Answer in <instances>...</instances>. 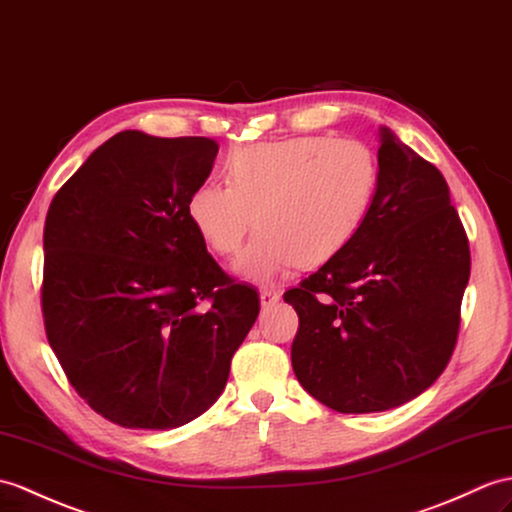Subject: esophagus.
Returning <instances> with one entry per match:
<instances>
[{"label":"esophagus","mask_w":512,"mask_h":512,"mask_svg":"<svg viewBox=\"0 0 512 512\" xmlns=\"http://www.w3.org/2000/svg\"><path fill=\"white\" fill-rule=\"evenodd\" d=\"M279 299H281V292L279 290L264 288V290L259 292V301H261V307H264V310H268V307H272V305H277Z\"/></svg>","instance_id":"1"}]
</instances>
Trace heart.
Returning <instances> with one entry per match:
<instances>
[{"label": "heart", "mask_w": 512, "mask_h": 512, "mask_svg": "<svg viewBox=\"0 0 512 512\" xmlns=\"http://www.w3.org/2000/svg\"><path fill=\"white\" fill-rule=\"evenodd\" d=\"M227 181H202L187 216L213 253L235 255L246 281L272 283L296 264L338 255L362 229L379 183L375 152L358 139L303 135L235 150Z\"/></svg>", "instance_id": "obj_1"}]
</instances>
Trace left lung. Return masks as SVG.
<instances>
[{
  "label": "left lung",
  "mask_w": 512,
  "mask_h": 512,
  "mask_svg": "<svg viewBox=\"0 0 512 512\" xmlns=\"http://www.w3.org/2000/svg\"><path fill=\"white\" fill-rule=\"evenodd\" d=\"M379 183L358 235L299 288L292 368L344 414L384 412L430 388L454 353L471 255L449 187L379 128Z\"/></svg>",
  "instance_id": "8db88e82"
}]
</instances>
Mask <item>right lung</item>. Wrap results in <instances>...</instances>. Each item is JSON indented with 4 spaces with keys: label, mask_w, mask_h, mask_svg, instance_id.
I'll use <instances>...</instances> for the list:
<instances>
[{
    "label": "right lung",
    "mask_w": 512,
    "mask_h": 512,
    "mask_svg": "<svg viewBox=\"0 0 512 512\" xmlns=\"http://www.w3.org/2000/svg\"><path fill=\"white\" fill-rule=\"evenodd\" d=\"M218 144L124 130L58 189L43 231L45 334L69 384L122 427L174 430L209 410L259 314L189 222Z\"/></svg>",
    "instance_id": "right-lung-1"
}]
</instances>
